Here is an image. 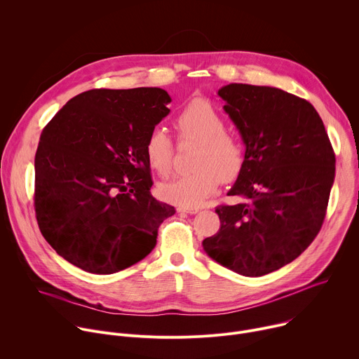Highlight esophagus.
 I'll list each match as a JSON object with an SVG mask.
<instances>
[{
  "label": "esophagus",
  "mask_w": 359,
  "mask_h": 359,
  "mask_svg": "<svg viewBox=\"0 0 359 359\" xmlns=\"http://www.w3.org/2000/svg\"><path fill=\"white\" fill-rule=\"evenodd\" d=\"M179 213H189V215H196L198 213V209L197 208H191V209H187V208H179L177 209Z\"/></svg>",
  "instance_id": "esophagus-1"
}]
</instances>
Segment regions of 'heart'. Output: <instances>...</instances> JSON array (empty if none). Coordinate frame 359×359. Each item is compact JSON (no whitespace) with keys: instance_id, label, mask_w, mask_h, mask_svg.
Segmentation results:
<instances>
[{"instance_id":"1","label":"heart","mask_w":359,"mask_h":359,"mask_svg":"<svg viewBox=\"0 0 359 359\" xmlns=\"http://www.w3.org/2000/svg\"><path fill=\"white\" fill-rule=\"evenodd\" d=\"M176 129L182 142L197 143L193 173L161 186L162 197L179 208H200L222 182H233L243 172L245 150L243 140L224 130L223 116L206 100H193L177 116ZM150 168L169 176L173 168L175 144L162 128L153 129L144 142Z\"/></svg>"}]
</instances>
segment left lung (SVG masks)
<instances>
[{
    "label": "left lung",
    "instance_id": "1",
    "mask_svg": "<svg viewBox=\"0 0 359 359\" xmlns=\"http://www.w3.org/2000/svg\"><path fill=\"white\" fill-rule=\"evenodd\" d=\"M223 109L245 144V163L229 196L244 203L216 209L220 230L203 240L219 264L262 277L295 260L317 237L335 177V155L309 100L271 86L230 83Z\"/></svg>",
    "mask_w": 359,
    "mask_h": 359
}]
</instances>
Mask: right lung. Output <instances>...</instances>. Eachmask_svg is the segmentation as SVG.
<instances>
[{
	"label": "right lung",
	"instance_id": "right-lung-1",
	"mask_svg": "<svg viewBox=\"0 0 359 359\" xmlns=\"http://www.w3.org/2000/svg\"><path fill=\"white\" fill-rule=\"evenodd\" d=\"M161 88L90 89L43 128L34 206L43 238L92 274L125 270L155 248L175 208L150 194L144 142L169 115Z\"/></svg>",
	"mask_w": 359,
	"mask_h": 359
}]
</instances>
